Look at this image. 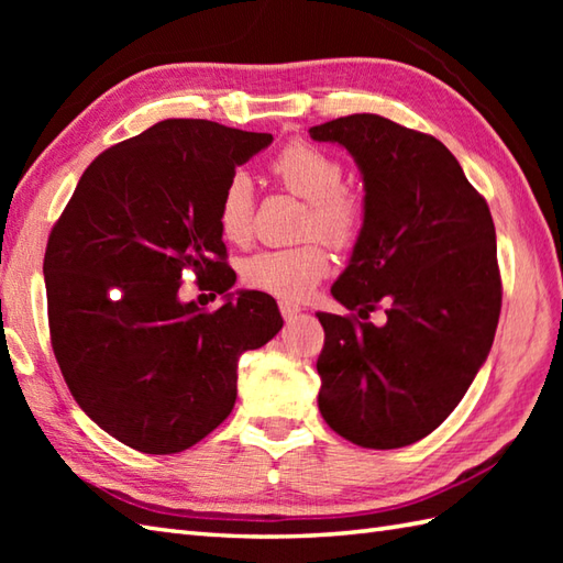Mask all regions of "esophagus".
<instances>
[{
	"mask_svg": "<svg viewBox=\"0 0 563 563\" xmlns=\"http://www.w3.org/2000/svg\"><path fill=\"white\" fill-rule=\"evenodd\" d=\"M300 312H302V309L297 307V305H292V302H280V314H283L285 321L297 319V314H300Z\"/></svg>",
	"mask_w": 563,
	"mask_h": 563,
	"instance_id": "34e87169",
	"label": "esophagus"
}]
</instances>
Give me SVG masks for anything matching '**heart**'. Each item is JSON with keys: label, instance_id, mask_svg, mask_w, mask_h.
I'll list each match as a JSON object with an SVG mask.
<instances>
[{"label": "heart", "instance_id": "b5f03b06", "mask_svg": "<svg viewBox=\"0 0 563 563\" xmlns=\"http://www.w3.org/2000/svg\"><path fill=\"white\" fill-rule=\"evenodd\" d=\"M273 176L290 194L309 200L305 232L324 236L333 246H351L363 227V206L343 184V166L324 150L305 142L285 147L271 164ZM220 234L232 244L249 242L254 230V186L236 172L218 202ZM329 254L319 242L292 249L258 251L244 263V280L261 292L297 302L329 273Z\"/></svg>", "mask_w": 563, "mask_h": 563}]
</instances>
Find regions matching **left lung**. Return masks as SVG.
<instances>
[{
	"label": "left lung",
	"mask_w": 563,
	"mask_h": 563,
	"mask_svg": "<svg viewBox=\"0 0 563 563\" xmlns=\"http://www.w3.org/2000/svg\"><path fill=\"white\" fill-rule=\"evenodd\" d=\"M349 150L363 176V227L331 295L357 317L317 312L319 411L369 450L411 445L445 421L486 363L500 314L486 200L433 135L375 113L309 128ZM382 301L388 321H366Z\"/></svg>",
	"instance_id": "1"
}]
</instances>
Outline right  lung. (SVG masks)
I'll list each match as a JSON object with an SVG mask.
<instances>
[{
  "label": "right lung",
  "instance_id": "obj_1",
  "mask_svg": "<svg viewBox=\"0 0 563 563\" xmlns=\"http://www.w3.org/2000/svg\"><path fill=\"white\" fill-rule=\"evenodd\" d=\"M273 142L169 118L81 174L47 239L43 273L57 365L93 423L147 454L184 452L236 401V361L283 329L271 295H225L214 313L177 297L183 273L234 285L218 202L236 166Z\"/></svg>",
  "mask_w": 563,
  "mask_h": 563
}]
</instances>
